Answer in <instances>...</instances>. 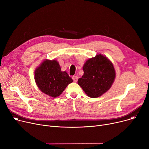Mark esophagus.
<instances>
[{
    "label": "esophagus",
    "instance_id": "obj_1",
    "mask_svg": "<svg viewBox=\"0 0 149 149\" xmlns=\"http://www.w3.org/2000/svg\"><path fill=\"white\" fill-rule=\"evenodd\" d=\"M78 79H79V78H78V77L76 76V75L72 77V79H73V80H74V82H77V80H78Z\"/></svg>",
    "mask_w": 149,
    "mask_h": 149
}]
</instances>
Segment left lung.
<instances>
[{
  "label": "left lung",
  "mask_w": 149,
  "mask_h": 149,
  "mask_svg": "<svg viewBox=\"0 0 149 149\" xmlns=\"http://www.w3.org/2000/svg\"><path fill=\"white\" fill-rule=\"evenodd\" d=\"M83 69L84 74L78 84L88 97H99L111 88L116 74L112 63L106 56L98 54L86 61Z\"/></svg>",
  "instance_id": "obj_1"
}]
</instances>
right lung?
Instances as JSON below:
<instances>
[{"label": "right lung", "instance_id": "obj_1", "mask_svg": "<svg viewBox=\"0 0 149 149\" xmlns=\"http://www.w3.org/2000/svg\"><path fill=\"white\" fill-rule=\"evenodd\" d=\"M34 79L39 89L54 98L61 94L67 86L73 81L66 71H61L57 60L47 59L35 70Z\"/></svg>", "mask_w": 149, "mask_h": 149}]
</instances>
